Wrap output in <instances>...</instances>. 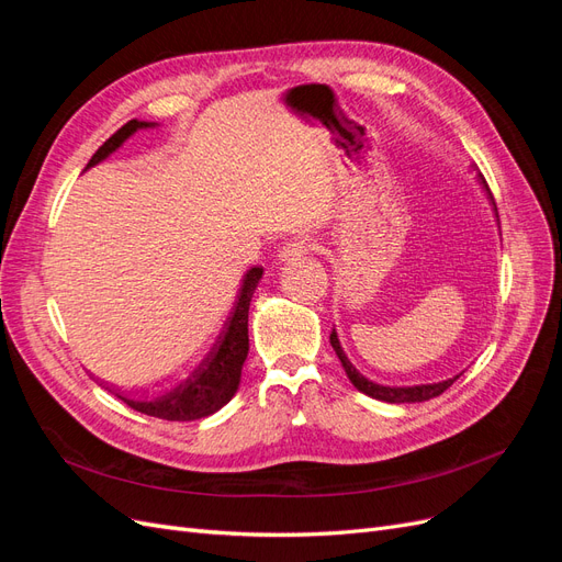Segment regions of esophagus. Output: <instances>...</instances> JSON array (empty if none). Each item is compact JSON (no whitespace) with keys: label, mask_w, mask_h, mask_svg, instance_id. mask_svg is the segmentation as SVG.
I'll return each mask as SVG.
<instances>
[{"label":"esophagus","mask_w":562,"mask_h":562,"mask_svg":"<svg viewBox=\"0 0 562 562\" xmlns=\"http://www.w3.org/2000/svg\"><path fill=\"white\" fill-rule=\"evenodd\" d=\"M312 248H314V244H312L310 239H293V241H285V244L279 248L277 258H279L281 262H297V260H302V258H307V255L312 252Z\"/></svg>","instance_id":"34e87169"}]
</instances>
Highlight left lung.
I'll list each match as a JSON object with an SVG mask.
<instances>
[{
  "label": "left lung",
  "instance_id": "1",
  "mask_svg": "<svg viewBox=\"0 0 562 562\" xmlns=\"http://www.w3.org/2000/svg\"><path fill=\"white\" fill-rule=\"evenodd\" d=\"M481 182H483V187H485L487 196L492 199V194H490V187L485 184V180H483V178H481ZM492 206H495V201H492ZM495 213H497V209H495ZM497 217H499V215H497ZM330 345H333V349H335V353H337L339 363H342V368H345V372H347L349 382H351L356 389H359V391H363L366 396H370V398H378V401H384V403H422V401L436 398V396L443 394L446 389H450V386H452V382H454V380H459V375H462V372H459V375H454V378H450V380L434 382V384L384 386V384H378V382H372V380L363 378L361 372L351 366V361L347 359V353L342 351V345H339V339H337L335 328H333V333H330Z\"/></svg>",
  "mask_w": 562,
  "mask_h": 562
}]
</instances>
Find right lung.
Masks as SVG:
<instances>
[{"label": "right lung", "mask_w": 562, "mask_h": 562, "mask_svg": "<svg viewBox=\"0 0 562 562\" xmlns=\"http://www.w3.org/2000/svg\"><path fill=\"white\" fill-rule=\"evenodd\" d=\"M149 126L155 124L131 119V122H126L122 128H119L112 138H108L98 147L87 168L108 159L112 151L122 147L135 131L149 128ZM260 279H262V267H250L246 271L239 297H236L234 310L225 321L223 333H220L215 345L206 351V356H203L194 368H190L184 375L161 386L157 394L138 396V398L133 396H119V398H122L128 407H133V411L149 417L168 419V422L201 419L217 413L223 405H227L241 382V368L248 356V307Z\"/></svg>", "instance_id": "obj_1"}]
</instances>
